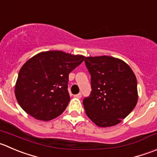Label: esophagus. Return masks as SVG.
<instances>
[{
	"instance_id": "obj_1",
	"label": "esophagus",
	"mask_w": 157,
	"mask_h": 157,
	"mask_svg": "<svg viewBox=\"0 0 157 157\" xmlns=\"http://www.w3.org/2000/svg\"><path fill=\"white\" fill-rule=\"evenodd\" d=\"M74 97H77V98H81L82 94H80V93H79V94H76V95H74Z\"/></svg>"
}]
</instances>
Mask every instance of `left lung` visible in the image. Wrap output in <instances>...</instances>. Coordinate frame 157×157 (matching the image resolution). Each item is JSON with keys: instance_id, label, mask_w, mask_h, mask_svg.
<instances>
[{"instance_id": "left-lung-1", "label": "left lung", "mask_w": 157, "mask_h": 157, "mask_svg": "<svg viewBox=\"0 0 157 157\" xmlns=\"http://www.w3.org/2000/svg\"><path fill=\"white\" fill-rule=\"evenodd\" d=\"M84 62L90 74L92 89L83 100L86 114L100 127L117 125L137 103L134 73L122 60L109 56L88 57Z\"/></svg>"}]
</instances>
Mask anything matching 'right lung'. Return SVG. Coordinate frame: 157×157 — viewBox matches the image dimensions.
I'll return each mask as SVG.
<instances>
[{
  "mask_svg": "<svg viewBox=\"0 0 157 157\" xmlns=\"http://www.w3.org/2000/svg\"><path fill=\"white\" fill-rule=\"evenodd\" d=\"M84 59L59 51L41 52L29 59L20 70L15 85L21 108L40 121L60 116L70 101L69 74Z\"/></svg>",
  "mask_w": 157,
  "mask_h": 157,
  "instance_id": "right-lung-1",
  "label": "right lung"
}]
</instances>
